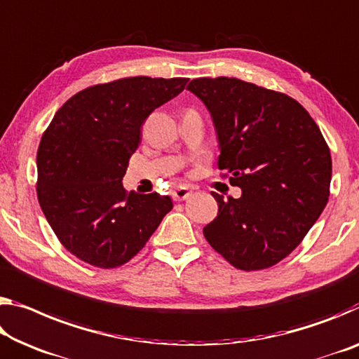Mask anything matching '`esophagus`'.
<instances>
[{
    "label": "esophagus",
    "mask_w": 359,
    "mask_h": 359,
    "mask_svg": "<svg viewBox=\"0 0 359 359\" xmlns=\"http://www.w3.org/2000/svg\"><path fill=\"white\" fill-rule=\"evenodd\" d=\"M191 193L193 191L190 189H187V187H177V189L172 191V200L174 201H185L191 196Z\"/></svg>",
    "instance_id": "esophagus-1"
}]
</instances>
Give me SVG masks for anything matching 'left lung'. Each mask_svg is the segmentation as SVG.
<instances>
[{
	"label": "left lung",
	"mask_w": 359,
	"mask_h": 359,
	"mask_svg": "<svg viewBox=\"0 0 359 359\" xmlns=\"http://www.w3.org/2000/svg\"><path fill=\"white\" fill-rule=\"evenodd\" d=\"M187 89L212 115L220 175L243 190L238 200L212 191L219 210L204 238L238 270L270 269L302 243L327 204V142L287 94L229 76L191 79Z\"/></svg>",
	"instance_id": "8db88e82"
}]
</instances>
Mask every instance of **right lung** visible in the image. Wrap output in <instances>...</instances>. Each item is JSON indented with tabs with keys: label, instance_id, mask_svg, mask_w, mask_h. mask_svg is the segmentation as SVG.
I'll list each match as a JSON object with an SVG mask.
<instances>
[{
	"label": "right lung",
	"instance_id": "1",
	"mask_svg": "<svg viewBox=\"0 0 359 359\" xmlns=\"http://www.w3.org/2000/svg\"><path fill=\"white\" fill-rule=\"evenodd\" d=\"M189 78L128 76L79 90L62 105L38 147L39 206L68 252L118 269L145 246L172 209L169 196L123 189L140 128Z\"/></svg>",
	"mask_w": 359,
	"mask_h": 359
}]
</instances>
